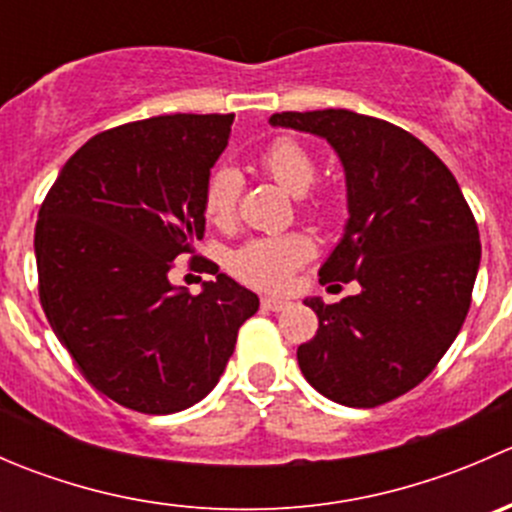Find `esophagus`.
Wrapping results in <instances>:
<instances>
[{"label": "esophagus", "instance_id": "obj_1", "mask_svg": "<svg viewBox=\"0 0 512 512\" xmlns=\"http://www.w3.org/2000/svg\"><path fill=\"white\" fill-rule=\"evenodd\" d=\"M287 299L282 297H262V307L270 309V312H282V309H287Z\"/></svg>", "mask_w": 512, "mask_h": 512}]
</instances>
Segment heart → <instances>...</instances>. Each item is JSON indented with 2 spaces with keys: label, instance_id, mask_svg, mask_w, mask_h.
<instances>
[{
  "label": "heart",
  "instance_id": "heart-1",
  "mask_svg": "<svg viewBox=\"0 0 512 512\" xmlns=\"http://www.w3.org/2000/svg\"><path fill=\"white\" fill-rule=\"evenodd\" d=\"M260 165L280 188L292 195L307 193L317 178V160L294 138H277L275 143H270L262 153ZM240 188V173L230 165H223L210 175L203 198V208L210 223L230 225L235 220ZM312 252L314 242L299 232L282 237H260V240H252L240 247L232 255L230 267L240 280L250 282V285L282 287L287 285L292 272L312 257Z\"/></svg>",
  "mask_w": 512,
  "mask_h": 512
}]
</instances>
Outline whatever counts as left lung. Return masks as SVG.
Instances as JSON below:
<instances>
[{"mask_svg":"<svg viewBox=\"0 0 512 512\" xmlns=\"http://www.w3.org/2000/svg\"><path fill=\"white\" fill-rule=\"evenodd\" d=\"M270 123L337 153L349 218L319 280L361 287L334 304L304 299L319 329L299 344V369L327 399L374 409L421 384L461 332L478 225L451 170L404 128L344 108L275 113Z\"/></svg>","mask_w":512,"mask_h":512,"instance_id":"8db88e82","label":"left lung"}]
</instances>
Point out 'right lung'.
Listing matches in <instances>:
<instances>
[{
	"mask_svg": "<svg viewBox=\"0 0 512 512\" xmlns=\"http://www.w3.org/2000/svg\"><path fill=\"white\" fill-rule=\"evenodd\" d=\"M230 116L126 123L81 146L39 210L34 255L51 329L101 394L141 414L203 401L260 299L225 272L188 294L168 277L205 232V185Z\"/></svg>",
	"mask_w": 512,
	"mask_h": 512,
	"instance_id": "add662e5",
	"label": "right lung"
}]
</instances>
